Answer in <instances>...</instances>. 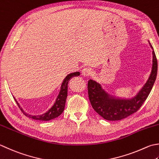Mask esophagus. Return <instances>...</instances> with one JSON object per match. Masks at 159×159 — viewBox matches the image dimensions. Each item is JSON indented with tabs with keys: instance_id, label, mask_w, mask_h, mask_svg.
I'll list each match as a JSON object with an SVG mask.
<instances>
[{
	"instance_id": "1",
	"label": "esophagus",
	"mask_w": 159,
	"mask_h": 159,
	"mask_svg": "<svg viewBox=\"0 0 159 159\" xmlns=\"http://www.w3.org/2000/svg\"><path fill=\"white\" fill-rule=\"evenodd\" d=\"M92 74V70L88 67H85L82 70V75L84 76H89Z\"/></svg>"
}]
</instances>
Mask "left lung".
I'll use <instances>...</instances> for the list:
<instances>
[{"instance_id":"obj_1","label":"left lung","mask_w":159,"mask_h":159,"mask_svg":"<svg viewBox=\"0 0 159 159\" xmlns=\"http://www.w3.org/2000/svg\"><path fill=\"white\" fill-rule=\"evenodd\" d=\"M150 46L153 49L151 44ZM152 56V67L149 79L138 94L132 98H116L105 92L100 83L92 79L89 80L88 89L90 102L93 109L104 119L120 120L137 111L141 107L150 94L157 75V59L154 50Z\"/></svg>"}]
</instances>
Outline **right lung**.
<instances>
[{"mask_svg":"<svg viewBox=\"0 0 159 159\" xmlns=\"http://www.w3.org/2000/svg\"><path fill=\"white\" fill-rule=\"evenodd\" d=\"M80 75L79 71H76V72L71 73L65 78L63 80V83H62L61 87V90L57 98V100H56L54 104L53 105V106L49 109V110L46 111L45 113L41 115H37V116H34V115H31L29 114H27L25 112L22 107H20L19 103H18V101L16 100L14 98L16 102L17 105L18 107L20 108V110L23 111L24 114L26 116L30 118V119H32L34 120H50L52 119H54L55 118L58 117V116L63 113V111L65 109V101H66L67 96V84L69 80H70L71 78L74 76H78Z\"/></svg>","mask_w":159,"mask_h":159,"instance_id":"1","label":"right lung"}]
</instances>
